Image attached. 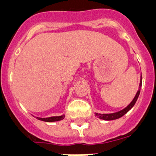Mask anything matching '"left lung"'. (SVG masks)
Here are the masks:
<instances>
[{"mask_svg": "<svg viewBox=\"0 0 156 156\" xmlns=\"http://www.w3.org/2000/svg\"><path fill=\"white\" fill-rule=\"evenodd\" d=\"M141 84H142V78H141V81H140V84H139V90H138L137 92L136 95H135V98L133 99V101H131V104L128 105L127 108H125V109L121 110V111H118V112L116 113H113V114H98V113H96V116L99 118L100 119H103V120H106V121H111V120H115V119H118V118H121L122 116H124L127 112L130 111L131 108H133V106L135 105V104L136 103L137 100H138V96H139L140 94V90H141Z\"/></svg>", "mask_w": 156, "mask_h": 156, "instance_id": "1", "label": "left lung"}]
</instances>
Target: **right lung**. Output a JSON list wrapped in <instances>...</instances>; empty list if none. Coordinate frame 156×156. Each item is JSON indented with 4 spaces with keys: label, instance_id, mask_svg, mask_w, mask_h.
<instances>
[{
    "label": "right lung",
    "instance_id": "1",
    "mask_svg": "<svg viewBox=\"0 0 156 156\" xmlns=\"http://www.w3.org/2000/svg\"><path fill=\"white\" fill-rule=\"evenodd\" d=\"M65 115H62V116H57V117H51V118H37L38 120L41 121H46V122H53V121H61V120L64 119Z\"/></svg>",
    "mask_w": 156,
    "mask_h": 156
}]
</instances>
